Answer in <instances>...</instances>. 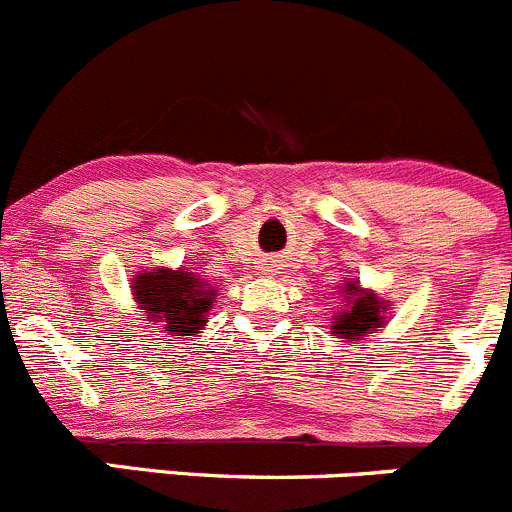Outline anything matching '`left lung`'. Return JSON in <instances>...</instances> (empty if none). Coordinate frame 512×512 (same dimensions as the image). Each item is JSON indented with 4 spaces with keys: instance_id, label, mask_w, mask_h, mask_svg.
Returning <instances> with one entry per match:
<instances>
[{
    "instance_id": "8db88e82",
    "label": "left lung",
    "mask_w": 512,
    "mask_h": 512,
    "mask_svg": "<svg viewBox=\"0 0 512 512\" xmlns=\"http://www.w3.org/2000/svg\"><path fill=\"white\" fill-rule=\"evenodd\" d=\"M345 310L337 312L335 325L332 330L342 337V340H360L362 335L380 327L385 322V310L388 305L377 300L372 292H362L355 282L345 285Z\"/></svg>"
}]
</instances>
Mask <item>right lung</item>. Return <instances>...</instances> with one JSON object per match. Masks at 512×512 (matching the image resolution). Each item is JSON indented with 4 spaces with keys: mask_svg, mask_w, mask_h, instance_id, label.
I'll return each instance as SVG.
<instances>
[{
    "mask_svg": "<svg viewBox=\"0 0 512 512\" xmlns=\"http://www.w3.org/2000/svg\"><path fill=\"white\" fill-rule=\"evenodd\" d=\"M132 290L137 305L172 337L200 332L215 300V290L185 270L140 272Z\"/></svg>",
    "mask_w": 512,
    "mask_h": 512,
    "instance_id": "add662e5",
    "label": "right lung"
}]
</instances>
